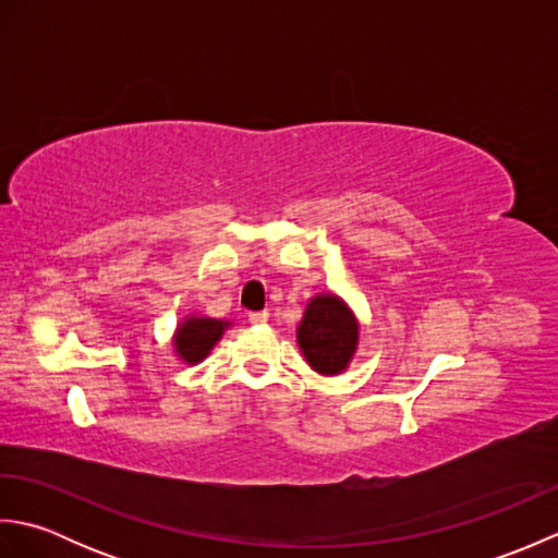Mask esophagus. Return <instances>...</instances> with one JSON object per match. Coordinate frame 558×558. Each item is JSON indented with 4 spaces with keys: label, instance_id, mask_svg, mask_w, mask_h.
<instances>
[{
    "label": "esophagus",
    "instance_id": "obj_1",
    "mask_svg": "<svg viewBox=\"0 0 558 558\" xmlns=\"http://www.w3.org/2000/svg\"><path fill=\"white\" fill-rule=\"evenodd\" d=\"M248 322H252V324H266L268 322V312H252V314H248Z\"/></svg>",
    "mask_w": 558,
    "mask_h": 558
}]
</instances>
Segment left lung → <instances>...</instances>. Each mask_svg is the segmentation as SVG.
<instances>
[{
  "label": "left lung",
  "instance_id": "1",
  "mask_svg": "<svg viewBox=\"0 0 558 558\" xmlns=\"http://www.w3.org/2000/svg\"><path fill=\"white\" fill-rule=\"evenodd\" d=\"M360 340V324L336 294H316L298 326V342L314 372L336 376L348 369Z\"/></svg>",
  "mask_w": 558,
  "mask_h": 558
}]
</instances>
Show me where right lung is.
<instances>
[{"mask_svg":"<svg viewBox=\"0 0 558 558\" xmlns=\"http://www.w3.org/2000/svg\"><path fill=\"white\" fill-rule=\"evenodd\" d=\"M228 322H218V318H206V316H189L177 326L174 333V352L180 354L182 362L186 364H198L204 362L210 350L216 348V342L222 338V330L228 328Z\"/></svg>","mask_w":558,"mask_h":558,"instance_id":"right-lung-1","label":"right lung"}]
</instances>
